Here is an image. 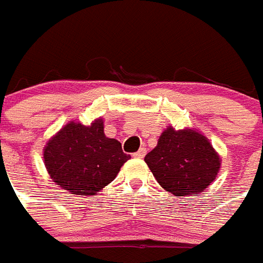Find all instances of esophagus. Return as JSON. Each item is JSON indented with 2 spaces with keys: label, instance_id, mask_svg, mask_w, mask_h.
<instances>
[{
  "label": "esophagus",
  "instance_id": "34e87169",
  "mask_svg": "<svg viewBox=\"0 0 263 263\" xmlns=\"http://www.w3.org/2000/svg\"><path fill=\"white\" fill-rule=\"evenodd\" d=\"M145 155H146V149H145V147H141V149H139L137 153H134L132 156L137 157V159H143V157H145Z\"/></svg>",
  "mask_w": 263,
  "mask_h": 263
}]
</instances>
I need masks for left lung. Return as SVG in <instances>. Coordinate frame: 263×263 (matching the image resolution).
<instances>
[{
  "instance_id": "obj_1",
  "label": "left lung",
  "mask_w": 263,
  "mask_h": 263,
  "mask_svg": "<svg viewBox=\"0 0 263 263\" xmlns=\"http://www.w3.org/2000/svg\"><path fill=\"white\" fill-rule=\"evenodd\" d=\"M153 176L176 196H198L211 185L220 170V156L208 138L195 129L168 126L157 146L145 156Z\"/></svg>"
}]
</instances>
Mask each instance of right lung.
Masks as SVG:
<instances>
[{
	"mask_svg": "<svg viewBox=\"0 0 263 263\" xmlns=\"http://www.w3.org/2000/svg\"><path fill=\"white\" fill-rule=\"evenodd\" d=\"M43 156L52 181L73 195H95L131 159L120 142L104 135L102 118L89 126L68 122L47 142Z\"/></svg>",
	"mask_w": 263,
	"mask_h": 263,
	"instance_id": "obj_1",
	"label": "right lung"
}]
</instances>
